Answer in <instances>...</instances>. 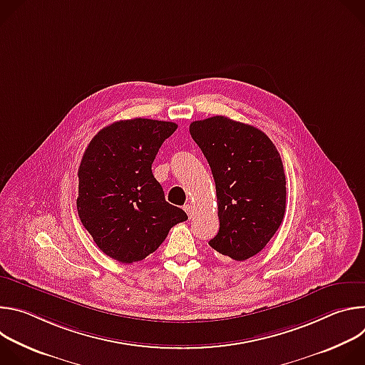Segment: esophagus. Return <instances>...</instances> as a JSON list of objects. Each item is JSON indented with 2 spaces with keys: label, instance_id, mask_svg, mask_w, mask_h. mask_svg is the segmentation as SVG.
<instances>
[{
  "label": "esophagus",
  "instance_id": "1",
  "mask_svg": "<svg viewBox=\"0 0 365 365\" xmlns=\"http://www.w3.org/2000/svg\"><path fill=\"white\" fill-rule=\"evenodd\" d=\"M183 210L186 211V214H187V217H189V218H192V217H193L195 210H193V206H192V205H189V203H187V205H185V206H183Z\"/></svg>",
  "mask_w": 365,
  "mask_h": 365
}]
</instances>
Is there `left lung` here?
Here are the masks:
<instances>
[{"mask_svg":"<svg viewBox=\"0 0 365 365\" xmlns=\"http://www.w3.org/2000/svg\"><path fill=\"white\" fill-rule=\"evenodd\" d=\"M217 187L220 231L210 245L237 262L262 251L286 211V176L273 141L252 125L222 115L193 121Z\"/></svg>","mask_w":365,"mask_h":365,"instance_id":"1","label":"left lung"}]
</instances>
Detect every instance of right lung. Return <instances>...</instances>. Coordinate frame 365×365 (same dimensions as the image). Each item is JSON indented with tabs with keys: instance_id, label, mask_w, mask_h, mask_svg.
Returning a JSON list of instances; mask_svg holds the SVG:
<instances>
[{
	"instance_id": "add662e5",
	"label": "right lung",
	"mask_w": 365,
	"mask_h": 365,
	"mask_svg": "<svg viewBox=\"0 0 365 365\" xmlns=\"http://www.w3.org/2000/svg\"><path fill=\"white\" fill-rule=\"evenodd\" d=\"M178 124L148 118L117 121L89 143L78 170L82 225L98 248L123 264L154 252L172 227L187 220L165 199L151 165Z\"/></svg>"
}]
</instances>
